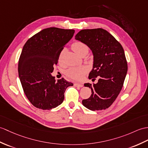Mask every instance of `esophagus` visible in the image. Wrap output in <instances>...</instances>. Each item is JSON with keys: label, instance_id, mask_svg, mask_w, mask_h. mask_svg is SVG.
I'll use <instances>...</instances> for the list:
<instances>
[{"label": "esophagus", "instance_id": "1", "mask_svg": "<svg viewBox=\"0 0 148 148\" xmlns=\"http://www.w3.org/2000/svg\"><path fill=\"white\" fill-rule=\"evenodd\" d=\"M74 86L75 87H79V88H81L83 86V84H79V83H74Z\"/></svg>", "mask_w": 148, "mask_h": 148}]
</instances>
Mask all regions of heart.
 <instances>
[{"mask_svg": "<svg viewBox=\"0 0 148 148\" xmlns=\"http://www.w3.org/2000/svg\"><path fill=\"white\" fill-rule=\"evenodd\" d=\"M73 50L79 56H82L84 54H87L89 51V47L86 44L82 42H76L72 45ZM62 56V51L60 53L58 60H60ZM88 69L85 67H71L67 69L66 72V74L69 77L73 79L74 80L79 81L82 79L84 75L86 73Z\"/></svg>", "mask_w": 148, "mask_h": 148, "instance_id": "heart-1", "label": "heart"}]
</instances>
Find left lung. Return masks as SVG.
I'll use <instances>...</instances> for the list:
<instances>
[{"label": "left lung", "instance_id": "8db88e82", "mask_svg": "<svg viewBox=\"0 0 148 148\" xmlns=\"http://www.w3.org/2000/svg\"><path fill=\"white\" fill-rule=\"evenodd\" d=\"M75 39L86 44L92 51L93 66L89 79L98 78L97 84H84V86L91 89L92 93L82 103L92 111L108 108L121 92L127 72L123 47L110 33L102 28L82 29Z\"/></svg>", "mask_w": 148, "mask_h": 148}]
</instances>
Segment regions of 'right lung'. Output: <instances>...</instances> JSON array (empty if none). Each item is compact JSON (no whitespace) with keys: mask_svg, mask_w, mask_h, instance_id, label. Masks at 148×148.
Here are the masks:
<instances>
[{"mask_svg":"<svg viewBox=\"0 0 148 148\" xmlns=\"http://www.w3.org/2000/svg\"><path fill=\"white\" fill-rule=\"evenodd\" d=\"M74 32V29L49 27L35 34L24 45L19 59V77L27 98L35 107H57L63 102L66 88L73 86L64 78L57 81L51 73Z\"/></svg>","mask_w":148,"mask_h":148,"instance_id":"right-lung-1","label":"right lung"}]
</instances>
